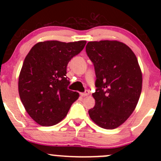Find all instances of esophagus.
<instances>
[{"label":"esophagus","mask_w":161,"mask_h":161,"mask_svg":"<svg viewBox=\"0 0 161 161\" xmlns=\"http://www.w3.org/2000/svg\"><path fill=\"white\" fill-rule=\"evenodd\" d=\"M89 94H90V91L86 90L84 92H81L80 95L82 96V97H86V96H88Z\"/></svg>","instance_id":"obj_1"}]
</instances>
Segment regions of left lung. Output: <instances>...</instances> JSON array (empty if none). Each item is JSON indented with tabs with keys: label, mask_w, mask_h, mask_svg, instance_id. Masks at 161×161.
I'll list each match as a JSON object with an SVG mask.
<instances>
[{
	"label": "left lung",
	"mask_w": 161,
	"mask_h": 161,
	"mask_svg": "<svg viewBox=\"0 0 161 161\" xmlns=\"http://www.w3.org/2000/svg\"><path fill=\"white\" fill-rule=\"evenodd\" d=\"M86 53L95 69V107L89 111L105 129L122 125L132 114L142 91V75L134 52L117 40L89 42Z\"/></svg>",
	"instance_id": "left-lung-1"
}]
</instances>
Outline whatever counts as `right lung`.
Wrapping results in <instances>:
<instances>
[{
    "label": "right lung",
    "mask_w": 161,
    "mask_h": 161,
    "mask_svg": "<svg viewBox=\"0 0 161 161\" xmlns=\"http://www.w3.org/2000/svg\"><path fill=\"white\" fill-rule=\"evenodd\" d=\"M86 41L39 42L24 60L19 77V93L29 115L42 126L62 121L79 94L68 90V63Z\"/></svg>",
    "instance_id": "add662e5"
}]
</instances>
